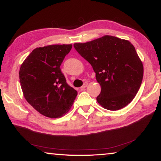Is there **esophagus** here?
Here are the masks:
<instances>
[{"instance_id":"obj_1","label":"esophagus","mask_w":161,"mask_h":161,"mask_svg":"<svg viewBox=\"0 0 161 161\" xmlns=\"http://www.w3.org/2000/svg\"><path fill=\"white\" fill-rule=\"evenodd\" d=\"M87 85H88V83H87V82H85V83H84V84H83L82 86H81L80 87V88H81V89H84V88H86V87L87 86Z\"/></svg>"}]
</instances>
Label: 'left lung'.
Wrapping results in <instances>:
<instances>
[{"mask_svg":"<svg viewBox=\"0 0 161 161\" xmlns=\"http://www.w3.org/2000/svg\"><path fill=\"white\" fill-rule=\"evenodd\" d=\"M88 61L101 86L97 102L106 109L116 111L134 99L143 76L142 61L129 40L104 35L85 43H75Z\"/></svg>","mask_w":161,"mask_h":161,"instance_id":"obj_1","label":"left lung"}]
</instances>
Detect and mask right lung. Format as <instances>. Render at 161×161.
<instances>
[{
    "label": "right lung",
    "mask_w": 161,
    "mask_h": 161,
    "mask_svg": "<svg viewBox=\"0 0 161 161\" xmlns=\"http://www.w3.org/2000/svg\"><path fill=\"white\" fill-rule=\"evenodd\" d=\"M72 47V45H52L35 48L19 71L25 99L49 118H59L67 114L77 95V92L68 85L60 69Z\"/></svg>",
    "instance_id": "1"
}]
</instances>
